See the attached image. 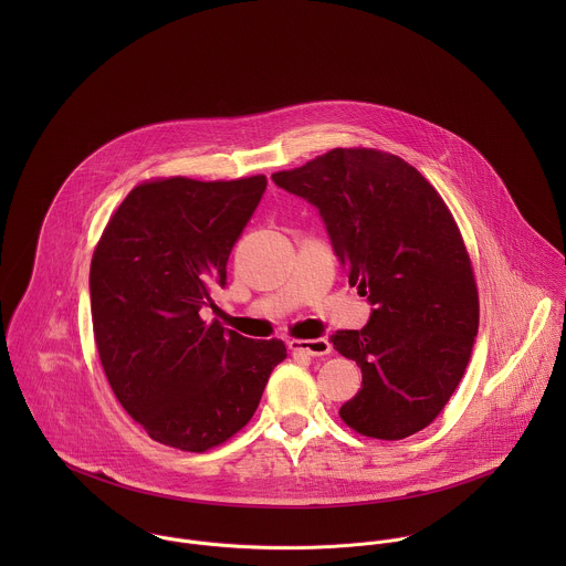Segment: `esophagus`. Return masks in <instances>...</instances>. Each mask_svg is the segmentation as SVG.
<instances>
[{"label": "esophagus", "instance_id": "obj_1", "mask_svg": "<svg viewBox=\"0 0 566 566\" xmlns=\"http://www.w3.org/2000/svg\"><path fill=\"white\" fill-rule=\"evenodd\" d=\"M287 346L294 353H305V355H312V357H323V355L331 353V342L324 339V337H316V339H290Z\"/></svg>", "mask_w": 566, "mask_h": 566}]
</instances>
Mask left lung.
<instances>
[{"label":"left lung","mask_w":566,"mask_h":566,"mask_svg":"<svg viewBox=\"0 0 566 566\" xmlns=\"http://www.w3.org/2000/svg\"><path fill=\"white\" fill-rule=\"evenodd\" d=\"M272 180L318 207L348 283L373 305L361 331L331 335L361 368L339 418L377 440L424 429L464 377L480 326L471 256L449 207L416 167L375 148H335Z\"/></svg>","instance_id":"1"}]
</instances>
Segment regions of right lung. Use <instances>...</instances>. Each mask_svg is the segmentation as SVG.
I'll return each instance as SVG.
<instances>
[{
  "instance_id": "right-lung-1",
  "label": "right lung",
  "mask_w": 566,
  "mask_h": 566,
  "mask_svg": "<svg viewBox=\"0 0 566 566\" xmlns=\"http://www.w3.org/2000/svg\"><path fill=\"white\" fill-rule=\"evenodd\" d=\"M265 176L155 178L137 185L93 250V335L122 407L165 447L205 453L248 424L281 339L207 323L211 292L252 218Z\"/></svg>"
}]
</instances>
